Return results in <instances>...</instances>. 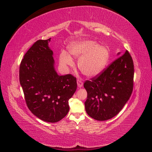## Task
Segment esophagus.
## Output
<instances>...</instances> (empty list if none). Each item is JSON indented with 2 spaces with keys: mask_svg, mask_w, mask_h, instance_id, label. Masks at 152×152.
Masks as SVG:
<instances>
[{
  "mask_svg": "<svg viewBox=\"0 0 152 152\" xmlns=\"http://www.w3.org/2000/svg\"><path fill=\"white\" fill-rule=\"evenodd\" d=\"M77 86H78V87H82V86H83V82H82V81L81 80H80V79H78L77 80Z\"/></svg>",
  "mask_w": 152,
  "mask_h": 152,
  "instance_id": "esophagus-1",
  "label": "esophagus"
}]
</instances>
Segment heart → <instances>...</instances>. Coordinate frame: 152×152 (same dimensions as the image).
I'll list each match as a JSON object with an SVG mask.
<instances>
[{
    "label": "heart",
    "instance_id": "1",
    "mask_svg": "<svg viewBox=\"0 0 152 152\" xmlns=\"http://www.w3.org/2000/svg\"><path fill=\"white\" fill-rule=\"evenodd\" d=\"M69 54L79 58L78 67L87 77H93L99 75L107 66L110 53L107 48L98 45L94 41L81 40L68 45ZM59 63L63 66L72 65L73 61L68 54L63 52L59 56Z\"/></svg>",
    "mask_w": 152,
    "mask_h": 152
}]
</instances>
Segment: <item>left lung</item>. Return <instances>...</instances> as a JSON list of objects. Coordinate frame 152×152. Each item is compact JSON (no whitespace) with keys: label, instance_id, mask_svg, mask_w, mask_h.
Returning <instances> with one entry per match:
<instances>
[{"label":"left lung","instance_id":"1","mask_svg":"<svg viewBox=\"0 0 152 152\" xmlns=\"http://www.w3.org/2000/svg\"><path fill=\"white\" fill-rule=\"evenodd\" d=\"M121 55V53L117 54ZM134 64L127 50L99 75L84 84L87 97V113L96 121H104L117 115L129 99L133 89Z\"/></svg>","mask_w":152,"mask_h":152}]
</instances>
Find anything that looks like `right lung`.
<instances>
[{
  "label": "right lung",
  "instance_id": "1",
  "mask_svg": "<svg viewBox=\"0 0 152 152\" xmlns=\"http://www.w3.org/2000/svg\"><path fill=\"white\" fill-rule=\"evenodd\" d=\"M50 41L39 40L26 53L20 66V82L31 112L54 123L68 113V100L77 89V80L70 74H58Z\"/></svg>",
  "mask_w": 152,
  "mask_h": 152
}]
</instances>
